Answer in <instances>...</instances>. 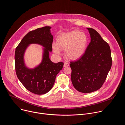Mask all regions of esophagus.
<instances>
[{
	"instance_id": "34e87169",
	"label": "esophagus",
	"mask_w": 125,
	"mask_h": 125,
	"mask_svg": "<svg viewBox=\"0 0 125 125\" xmlns=\"http://www.w3.org/2000/svg\"><path fill=\"white\" fill-rule=\"evenodd\" d=\"M69 66V63L67 62H65L64 64V67H68Z\"/></svg>"
}]
</instances>
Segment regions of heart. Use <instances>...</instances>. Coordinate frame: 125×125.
Segmentation results:
<instances>
[{
    "label": "heart",
    "instance_id": "1",
    "mask_svg": "<svg viewBox=\"0 0 125 125\" xmlns=\"http://www.w3.org/2000/svg\"><path fill=\"white\" fill-rule=\"evenodd\" d=\"M87 44L86 35L80 31L75 30L60 34L57 39L56 43H52V48L57 54L61 53V49H64L69 58L76 60L84 54Z\"/></svg>",
    "mask_w": 125,
    "mask_h": 125
}]
</instances>
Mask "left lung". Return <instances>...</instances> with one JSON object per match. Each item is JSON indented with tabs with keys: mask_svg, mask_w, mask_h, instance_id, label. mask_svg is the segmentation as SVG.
Returning a JSON list of instances; mask_svg holds the SVG:
<instances>
[{
	"mask_svg": "<svg viewBox=\"0 0 125 125\" xmlns=\"http://www.w3.org/2000/svg\"><path fill=\"white\" fill-rule=\"evenodd\" d=\"M87 29L91 42L84 54L70 64L73 86L78 91L85 94L95 92L102 86L112 63L109 44L95 30Z\"/></svg>",
	"mask_w": 125,
	"mask_h": 125,
	"instance_id": "8db88e82",
	"label": "left lung"
}]
</instances>
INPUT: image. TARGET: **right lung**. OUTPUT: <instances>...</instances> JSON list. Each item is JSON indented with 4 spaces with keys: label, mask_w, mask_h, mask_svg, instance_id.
Masks as SVG:
<instances>
[{
    "label": "right lung",
    "mask_w": 125,
    "mask_h": 125,
    "mask_svg": "<svg viewBox=\"0 0 125 125\" xmlns=\"http://www.w3.org/2000/svg\"><path fill=\"white\" fill-rule=\"evenodd\" d=\"M50 29V27L46 26L30 31L17 46L15 52V70L18 78L27 90L36 94H43L51 90L56 75L64 65L62 62L53 63L49 59L53 39ZM32 43L40 44L45 48L41 63L33 69H29L24 64L23 55L27 46Z\"/></svg>",
    "instance_id": "right-lung-1"
}]
</instances>
